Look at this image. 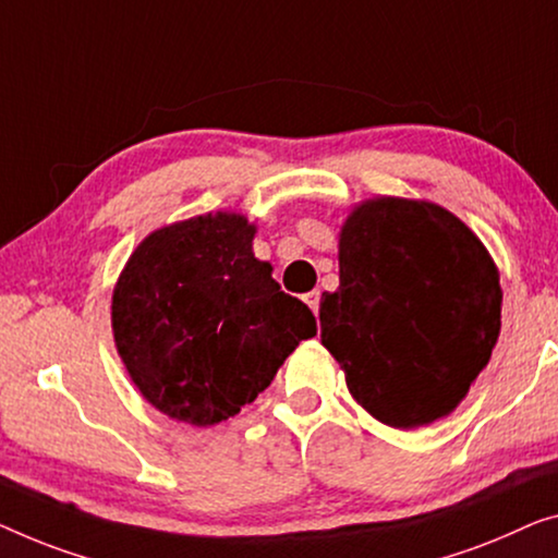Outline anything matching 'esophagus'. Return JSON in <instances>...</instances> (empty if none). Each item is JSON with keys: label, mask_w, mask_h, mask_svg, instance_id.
<instances>
[{"label": "esophagus", "mask_w": 558, "mask_h": 558, "mask_svg": "<svg viewBox=\"0 0 558 558\" xmlns=\"http://www.w3.org/2000/svg\"><path fill=\"white\" fill-rule=\"evenodd\" d=\"M303 301L311 305V311L318 315V307H320V290H311V293H305Z\"/></svg>", "instance_id": "esophagus-1"}]
</instances>
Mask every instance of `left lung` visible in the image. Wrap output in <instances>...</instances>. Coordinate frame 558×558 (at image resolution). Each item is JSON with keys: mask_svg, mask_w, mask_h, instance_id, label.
<instances>
[{"mask_svg": "<svg viewBox=\"0 0 558 558\" xmlns=\"http://www.w3.org/2000/svg\"><path fill=\"white\" fill-rule=\"evenodd\" d=\"M340 286L320 340L365 411L393 428L451 413L492 359L501 286L484 243L444 207L378 197L340 230Z\"/></svg>", "mask_w": 558, "mask_h": 558, "instance_id": "8db88e82", "label": "left lung"}]
</instances>
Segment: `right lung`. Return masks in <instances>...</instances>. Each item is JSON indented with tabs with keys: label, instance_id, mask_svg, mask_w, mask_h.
<instances>
[{
	"label": "right lung",
	"instance_id": "obj_1",
	"mask_svg": "<svg viewBox=\"0 0 558 558\" xmlns=\"http://www.w3.org/2000/svg\"><path fill=\"white\" fill-rule=\"evenodd\" d=\"M253 235L235 213L174 222L137 245L114 288V343L130 378L174 421H228L318 330L311 307L253 255Z\"/></svg>",
	"mask_w": 558,
	"mask_h": 558
}]
</instances>
